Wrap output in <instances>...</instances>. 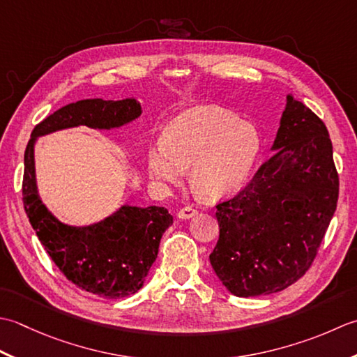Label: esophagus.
Masks as SVG:
<instances>
[{"instance_id": "obj_1", "label": "esophagus", "mask_w": 357, "mask_h": 357, "mask_svg": "<svg viewBox=\"0 0 357 357\" xmlns=\"http://www.w3.org/2000/svg\"><path fill=\"white\" fill-rule=\"evenodd\" d=\"M195 214H197V211H195L194 208H191V206H185V208H181L178 213H177V217L178 219H191V217H194Z\"/></svg>"}]
</instances>
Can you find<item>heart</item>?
Listing matches in <instances>:
<instances>
[{
  "label": "heart",
  "mask_w": 357,
  "mask_h": 357,
  "mask_svg": "<svg viewBox=\"0 0 357 357\" xmlns=\"http://www.w3.org/2000/svg\"><path fill=\"white\" fill-rule=\"evenodd\" d=\"M259 152L260 134L252 123L219 106H195L174 117L162 142L148 148L146 168L160 183H177L191 168L194 192L220 200L245 186Z\"/></svg>",
  "instance_id": "heart-1"
}]
</instances>
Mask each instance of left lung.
<instances>
[{
  "label": "left lung",
  "instance_id": "1",
  "mask_svg": "<svg viewBox=\"0 0 357 357\" xmlns=\"http://www.w3.org/2000/svg\"><path fill=\"white\" fill-rule=\"evenodd\" d=\"M271 158L234 199L217 205L209 261L231 294L278 293L311 266L336 211L339 178L324 121L287 96Z\"/></svg>",
  "mask_w": 357,
  "mask_h": 357
}]
</instances>
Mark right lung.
Segmentation results:
<instances>
[{
	"label": "right lung",
	"mask_w": 357,
	"mask_h": 357,
	"mask_svg": "<svg viewBox=\"0 0 357 357\" xmlns=\"http://www.w3.org/2000/svg\"><path fill=\"white\" fill-rule=\"evenodd\" d=\"M142 112L137 98L79 100L36 125L24 152L23 202L36 237L68 280L106 299L128 297L144 285L157 259L160 238L172 225V215L162 206L140 208L125 203L89 225L61 222L41 200L35 146L40 137L64 129H119L137 120Z\"/></svg>",
	"instance_id": "1"
}]
</instances>
